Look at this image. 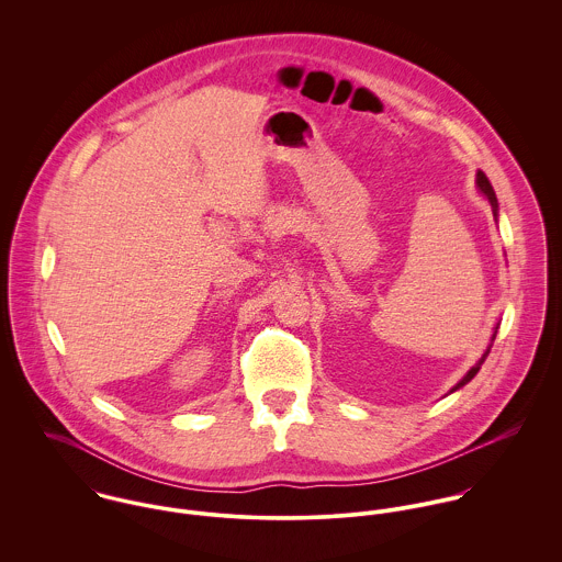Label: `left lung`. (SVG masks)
<instances>
[{
  "label": "left lung",
  "instance_id": "obj_1",
  "mask_svg": "<svg viewBox=\"0 0 562 562\" xmlns=\"http://www.w3.org/2000/svg\"><path fill=\"white\" fill-rule=\"evenodd\" d=\"M476 183H479V188H481L482 194L488 199V203H491V210H493V216L497 218V199H495V192H493V186L488 183V179H486V175L482 172V170H479V175H476ZM495 333H497V326H495V330H493V337H491V341L495 339ZM491 352V344H488V348L484 350V355H482L481 359H479V363L452 387V392H457V390H461L463 385H468L476 374H479V370H481L482 363H484V359H486V355Z\"/></svg>",
  "mask_w": 562,
  "mask_h": 562
}]
</instances>
